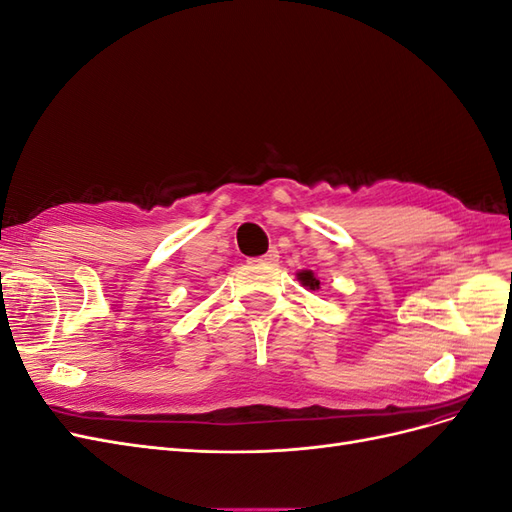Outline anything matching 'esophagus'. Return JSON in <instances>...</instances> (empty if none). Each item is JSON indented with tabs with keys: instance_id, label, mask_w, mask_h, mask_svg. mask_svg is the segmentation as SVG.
<instances>
[{
	"instance_id": "1",
	"label": "esophagus",
	"mask_w": 512,
	"mask_h": 512,
	"mask_svg": "<svg viewBox=\"0 0 512 512\" xmlns=\"http://www.w3.org/2000/svg\"><path fill=\"white\" fill-rule=\"evenodd\" d=\"M277 260H280V252H277L275 247H271V250H269L265 256L256 258V262H262V265H275Z\"/></svg>"
}]
</instances>
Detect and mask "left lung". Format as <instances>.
<instances>
[{
    "label": "left lung",
    "mask_w": 512,
    "mask_h": 512,
    "mask_svg": "<svg viewBox=\"0 0 512 512\" xmlns=\"http://www.w3.org/2000/svg\"><path fill=\"white\" fill-rule=\"evenodd\" d=\"M297 280H299L301 286H305L307 290H318V288H320V280L314 275V271H307V269L299 271V273H297Z\"/></svg>",
    "instance_id": "left-lung-1"
}]
</instances>
